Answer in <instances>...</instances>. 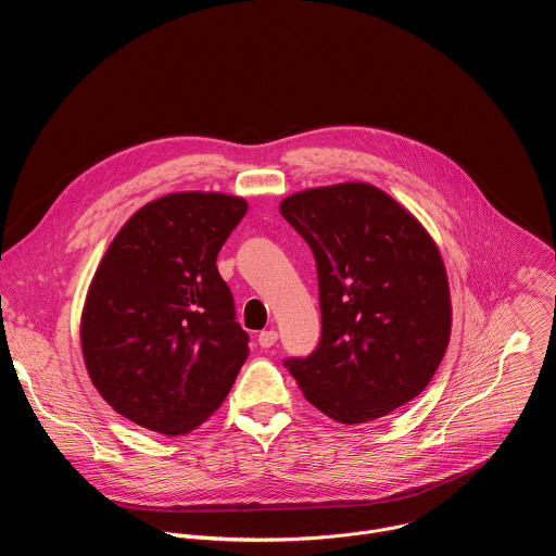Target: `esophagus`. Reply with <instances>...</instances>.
<instances>
[{
    "mask_svg": "<svg viewBox=\"0 0 556 556\" xmlns=\"http://www.w3.org/2000/svg\"><path fill=\"white\" fill-rule=\"evenodd\" d=\"M257 341H260L262 348H273L277 343V332L275 330H264Z\"/></svg>",
    "mask_w": 556,
    "mask_h": 556,
    "instance_id": "obj_1",
    "label": "esophagus"
}]
</instances>
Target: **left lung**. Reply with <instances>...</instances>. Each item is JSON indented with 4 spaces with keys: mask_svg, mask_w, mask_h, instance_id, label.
<instances>
[{
    "mask_svg": "<svg viewBox=\"0 0 556 556\" xmlns=\"http://www.w3.org/2000/svg\"><path fill=\"white\" fill-rule=\"evenodd\" d=\"M279 211L319 273L321 343L283 363L305 401L341 425H365L414 401L444 358L453 319L429 230L367 182L303 189Z\"/></svg>",
    "mask_w": 556,
    "mask_h": 556,
    "instance_id": "obj_1",
    "label": "left lung"
}]
</instances>
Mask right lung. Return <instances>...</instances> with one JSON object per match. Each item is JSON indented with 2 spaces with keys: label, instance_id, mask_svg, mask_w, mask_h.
<instances>
[{
  "label": "right lung",
  "instance_id": "add662e5",
  "mask_svg": "<svg viewBox=\"0 0 556 556\" xmlns=\"http://www.w3.org/2000/svg\"><path fill=\"white\" fill-rule=\"evenodd\" d=\"M249 202L178 191L116 232L86 294L81 352L103 401L134 425L185 435L208 420L249 356L215 266Z\"/></svg>",
  "mask_w": 556,
  "mask_h": 556
}]
</instances>
